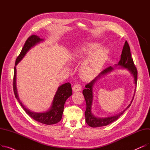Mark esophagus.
I'll return each mask as SVG.
<instances>
[{"mask_svg": "<svg viewBox=\"0 0 150 150\" xmlns=\"http://www.w3.org/2000/svg\"><path fill=\"white\" fill-rule=\"evenodd\" d=\"M72 90H73L74 92H79V91H81V86L79 84H75L73 86Z\"/></svg>", "mask_w": 150, "mask_h": 150, "instance_id": "obj_1", "label": "esophagus"}]
</instances>
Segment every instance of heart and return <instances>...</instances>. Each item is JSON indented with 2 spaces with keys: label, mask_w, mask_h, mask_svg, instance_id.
Returning a JSON list of instances; mask_svg holds the SVG:
<instances>
[{
  "label": "heart",
  "mask_w": 150,
  "mask_h": 150,
  "mask_svg": "<svg viewBox=\"0 0 150 150\" xmlns=\"http://www.w3.org/2000/svg\"><path fill=\"white\" fill-rule=\"evenodd\" d=\"M100 47L98 43L89 42L78 47L73 54V60H81L88 56L79 69L80 75L84 80H89L95 76L108 59V50Z\"/></svg>",
  "instance_id": "b5f03b06"
}]
</instances>
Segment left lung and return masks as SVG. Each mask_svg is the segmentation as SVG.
I'll return each mask as SVG.
<instances>
[{"mask_svg":"<svg viewBox=\"0 0 150 150\" xmlns=\"http://www.w3.org/2000/svg\"><path fill=\"white\" fill-rule=\"evenodd\" d=\"M115 67H119V68H122L127 69L128 72L132 75L134 78V83L135 84L136 87L137 84V69L135 67L134 64L133 59L131 57V54L130 52V47L128 42L126 41L125 44L123 47L122 52L120 57V60L117 64L115 65ZM115 67H112L109 66L103 70L102 72L97 76L95 79H93L88 84L85 86L86 89L83 91V96L84 97L86 103V109L85 111V118L86 122L87 124L91 127L96 128L106 126L110 123H111L115 120H117L122 115L123 112L129 108L131 106L132 101L134 97V94L136 92V89L134 92V96L132 99L131 101L130 104L127 106L125 110L120 112L119 114H117L115 115L110 116L108 117H98L94 115L92 112V103H93V86L100 79V78L103 76L104 75L108 74V73L111 72L115 69Z\"/></svg>","mask_w":150,"mask_h":150,"instance_id":"8db88e82","label":"left lung"}]
</instances>
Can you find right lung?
Instances as JSON below:
<instances>
[{"instance_id": "right-lung-1", "label": "right lung", "mask_w": 150, "mask_h": 150, "mask_svg": "<svg viewBox=\"0 0 150 150\" xmlns=\"http://www.w3.org/2000/svg\"><path fill=\"white\" fill-rule=\"evenodd\" d=\"M43 41V39L40 38L36 35H31L27 39V40L26 41L21 52V53L17 58L15 62V66L14 69V73L13 78V90L16 98L21 106L30 117L38 122L50 125L56 124L61 120L63 111H64L65 102L66 100L70 96H72V94L71 84L69 83H66L59 86L53 97L50 108L48 111L43 112H36L31 111L23 105L19 99L16 86L17 71L16 66L22 59V58L25 57L27 52L31 49V47H34L37 44H39Z\"/></svg>"}]
</instances>
